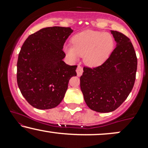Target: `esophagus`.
<instances>
[{
	"label": "esophagus",
	"instance_id": "1",
	"mask_svg": "<svg viewBox=\"0 0 148 148\" xmlns=\"http://www.w3.org/2000/svg\"><path fill=\"white\" fill-rule=\"evenodd\" d=\"M83 72H84V70H83L82 67H81L80 65L78 66L77 69H76V73H77V76H81V75H82Z\"/></svg>",
	"mask_w": 148,
	"mask_h": 148
}]
</instances>
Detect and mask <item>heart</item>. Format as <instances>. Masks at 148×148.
<instances>
[{
    "label": "heart",
    "mask_w": 148,
    "mask_h": 148,
    "mask_svg": "<svg viewBox=\"0 0 148 148\" xmlns=\"http://www.w3.org/2000/svg\"><path fill=\"white\" fill-rule=\"evenodd\" d=\"M72 46L66 45L64 51L71 60L84 56V62L90 67L101 65L113 50V38L111 34L86 30L73 37Z\"/></svg>",
    "instance_id": "heart-1"
}]
</instances>
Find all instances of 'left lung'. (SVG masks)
<instances>
[{
	"mask_svg": "<svg viewBox=\"0 0 148 148\" xmlns=\"http://www.w3.org/2000/svg\"><path fill=\"white\" fill-rule=\"evenodd\" d=\"M116 47L101 65L84 67L80 86L87 106L99 113L115 111L127 99L134 87L137 58L128 37L111 30Z\"/></svg>",
	"mask_w": 148,
	"mask_h": 148,
	"instance_id": "1",
	"label": "left lung"
}]
</instances>
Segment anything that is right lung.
<instances>
[{
    "instance_id": "1",
    "label": "right lung",
    "mask_w": 148,
    "mask_h": 148,
    "mask_svg": "<svg viewBox=\"0 0 148 148\" xmlns=\"http://www.w3.org/2000/svg\"><path fill=\"white\" fill-rule=\"evenodd\" d=\"M73 30L54 26L30 35L22 45L17 61V84L26 101L37 109L56 107L63 99L77 66L63 61L62 49Z\"/></svg>"
}]
</instances>
